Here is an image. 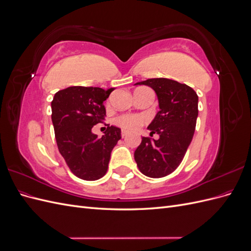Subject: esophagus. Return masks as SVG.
Returning <instances> with one entry per match:
<instances>
[{"instance_id":"34e87169","label":"esophagus","mask_w":251,"mask_h":251,"mask_svg":"<svg viewBox=\"0 0 251 251\" xmlns=\"http://www.w3.org/2000/svg\"><path fill=\"white\" fill-rule=\"evenodd\" d=\"M126 135H127V132L126 130H121V137L125 138Z\"/></svg>"}]
</instances>
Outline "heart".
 Returning a JSON list of instances; mask_svg holds the SVG:
<instances>
[{
    "mask_svg": "<svg viewBox=\"0 0 251 251\" xmlns=\"http://www.w3.org/2000/svg\"><path fill=\"white\" fill-rule=\"evenodd\" d=\"M147 123V118L138 114H124L115 119V124L127 131H135Z\"/></svg>",
    "mask_w": 251,
    "mask_h": 251,
    "instance_id": "obj_1",
    "label": "heart"
}]
</instances>
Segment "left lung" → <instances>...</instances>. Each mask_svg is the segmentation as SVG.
Segmentation results:
<instances>
[{
  "instance_id": "1",
  "label": "left lung",
  "mask_w": 251,
  "mask_h": 251,
  "mask_svg": "<svg viewBox=\"0 0 251 251\" xmlns=\"http://www.w3.org/2000/svg\"><path fill=\"white\" fill-rule=\"evenodd\" d=\"M135 85L153 89L159 110L148 126L157 140L142 137L134 153L139 171L151 178H161L176 170L192 142L198 117V95L185 83L169 78H150Z\"/></svg>"
}]
</instances>
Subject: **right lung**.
<instances>
[{"instance_id":"1","label":"right lung","mask_w":251,"mask_h":251,"mask_svg":"<svg viewBox=\"0 0 251 251\" xmlns=\"http://www.w3.org/2000/svg\"><path fill=\"white\" fill-rule=\"evenodd\" d=\"M114 89L69 87L55 93L51 102L52 124L60 155L75 176L87 181L103 177L111 151L121 138L119 127L108 126L100 138L92 127L104 120L103 101Z\"/></svg>"}]
</instances>
